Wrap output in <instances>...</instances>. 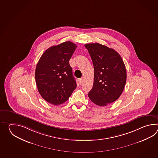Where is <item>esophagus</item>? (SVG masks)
I'll use <instances>...</instances> for the list:
<instances>
[{"instance_id":"34e87169","label":"esophagus","mask_w":158,"mask_h":158,"mask_svg":"<svg viewBox=\"0 0 158 158\" xmlns=\"http://www.w3.org/2000/svg\"><path fill=\"white\" fill-rule=\"evenodd\" d=\"M83 81H84V78H81L79 79V83L80 84H81L82 83V82H83Z\"/></svg>"}]
</instances>
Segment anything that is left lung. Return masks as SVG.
Listing matches in <instances>:
<instances>
[{
	"label": "left lung",
	"mask_w": 158,
	"mask_h": 158,
	"mask_svg": "<svg viewBox=\"0 0 158 158\" xmlns=\"http://www.w3.org/2000/svg\"><path fill=\"white\" fill-rule=\"evenodd\" d=\"M94 65V84L88 96L94 103L106 106L116 101L127 81L124 61L116 51L98 44H85Z\"/></svg>",
	"instance_id": "obj_1"
}]
</instances>
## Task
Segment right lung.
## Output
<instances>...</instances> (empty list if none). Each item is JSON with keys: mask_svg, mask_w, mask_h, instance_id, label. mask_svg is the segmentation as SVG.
<instances>
[{"mask_svg": "<svg viewBox=\"0 0 158 158\" xmlns=\"http://www.w3.org/2000/svg\"><path fill=\"white\" fill-rule=\"evenodd\" d=\"M77 47L67 41L48 48L37 63L35 77L38 91L47 102H65L77 87L69 61Z\"/></svg>", "mask_w": 158, "mask_h": 158, "instance_id": "add662e5", "label": "right lung"}]
</instances>
